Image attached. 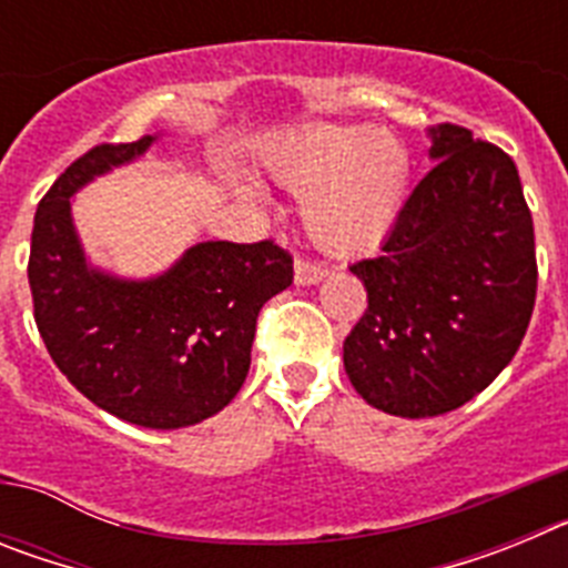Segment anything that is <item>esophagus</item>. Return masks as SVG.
I'll use <instances>...</instances> for the list:
<instances>
[{
	"instance_id": "esophagus-1",
	"label": "esophagus",
	"mask_w": 568,
	"mask_h": 568,
	"mask_svg": "<svg viewBox=\"0 0 568 568\" xmlns=\"http://www.w3.org/2000/svg\"><path fill=\"white\" fill-rule=\"evenodd\" d=\"M324 275H327V270L321 267V264H315V261H310V258L295 261V284H301V287L318 284Z\"/></svg>"
}]
</instances>
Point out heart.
I'll return each instance as SVG.
<instances>
[{
  "label": "heart",
  "instance_id": "heart-1",
  "mask_svg": "<svg viewBox=\"0 0 568 568\" xmlns=\"http://www.w3.org/2000/svg\"><path fill=\"white\" fill-rule=\"evenodd\" d=\"M264 170L304 195V224L318 247L338 255L378 247L398 222L409 187V153L369 128L310 124L267 144Z\"/></svg>",
  "mask_w": 568,
  "mask_h": 568
}]
</instances>
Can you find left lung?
I'll use <instances>...</instances> for the list:
<instances>
[{"label":"left lung","mask_w":568,"mask_h":568,"mask_svg":"<svg viewBox=\"0 0 568 568\" xmlns=\"http://www.w3.org/2000/svg\"><path fill=\"white\" fill-rule=\"evenodd\" d=\"M435 168L375 258L355 261L366 313L344 341L355 393L433 418L484 393L529 327L538 261L515 162L458 124L429 128Z\"/></svg>","instance_id":"obj_1"}]
</instances>
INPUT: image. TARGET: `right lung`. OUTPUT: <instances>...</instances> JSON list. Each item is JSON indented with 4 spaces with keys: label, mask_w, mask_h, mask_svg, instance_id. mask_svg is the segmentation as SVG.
Returning <instances> with one entry per match:
<instances>
[{
    "label": "right lung",
    "mask_w": 568,
    "mask_h": 568,
    "mask_svg": "<svg viewBox=\"0 0 568 568\" xmlns=\"http://www.w3.org/2000/svg\"><path fill=\"white\" fill-rule=\"evenodd\" d=\"M153 142L99 144L59 175L33 219L28 281L50 358L84 398L128 424L179 429L235 398L261 307L293 284V255L275 241H202L155 278L90 267L70 199Z\"/></svg>",
    "instance_id": "obj_1"
}]
</instances>
